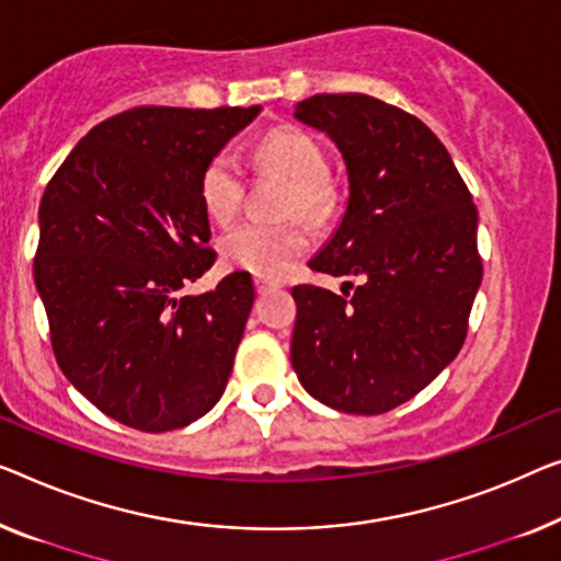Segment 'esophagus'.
<instances>
[{
	"label": "esophagus",
	"mask_w": 561,
	"mask_h": 561,
	"mask_svg": "<svg viewBox=\"0 0 561 561\" xmlns=\"http://www.w3.org/2000/svg\"><path fill=\"white\" fill-rule=\"evenodd\" d=\"M271 288H275L273 280L263 278V275H255V290H257V294H267Z\"/></svg>",
	"instance_id": "esophagus-1"
}]
</instances>
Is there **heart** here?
<instances>
[{
    "label": "heart",
    "instance_id": "1",
    "mask_svg": "<svg viewBox=\"0 0 561 561\" xmlns=\"http://www.w3.org/2000/svg\"><path fill=\"white\" fill-rule=\"evenodd\" d=\"M253 167L257 172H275L290 182L283 215H304L319 222L331 213L334 192L327 182V153L313 136L296 126H278L255 146ZM242 167L230 149H220L207 159L199 174V199L215 222H230L242 205ZM311 245V234L300 220L261 222L245 220L220 238L222 261L238 271L255 275H278Z\"/></svg>",
    "mask_w": 561,
    "mask_h": 561
}]
</instances>
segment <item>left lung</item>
I'll list each match as a JSON object with an SVG mask.
<instances>
[{
  "label": "left lung",
  "instance_id": "1",
  "mask_svg": "<svg viewBox=\"0 0 561 561\" xmlns=\"http://www.w3.org/2000/svg\"><path fill=\"white\" fill-rule=\"evenodd\" d=\"M294 116L336 144L348 176L346 213L308 267L359 286L344 296L294 288L290 362L319 402L381 415L425 389L466 341L483 278L478 209L448 149L412 113L364 93H319Z\"/></svg>",
  "mask_w": 561,
  "mask_h": 561
}]
</instances>
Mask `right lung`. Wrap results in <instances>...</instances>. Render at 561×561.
I'll return each instance as SVG.
<instances>
[{
  "instance_id": "obj_1",
  "label": "right lung",
  "mask_w": 561,
  "mask_h": 561,
  "mask_svg": "<svg viewBox=\"0 0 561 561\" xmlns=\"http://www.w3.org/2000/svg\"><path fill=\"white\" fill-rule=\"evenodd\" d=\"M261 113L139 105L88 131L39 202L35 286L62 375L144 433L215 408L255 300L250 273L180 296L217 253L199 174Z\"/></svg>"
}]
</instances>
